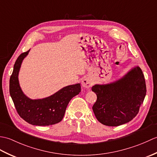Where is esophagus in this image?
Segmentation results:
<instances>
[{"label": "esophagus", "instance_id": "esophagus-1", "mask_svg": "<svg viewBox=\"0 0 157 157\" xmlns=\"http://www.w3.org/2000/svg\"><path fill=\"white\" fill-rule=\"evenodd\" d=\"M92 84V83L91 79L89 78H84L82 81V87H84V88H88L90 87Z\"/></svg>", "mask_w": 157, "mask_h": 157}]
</instances>
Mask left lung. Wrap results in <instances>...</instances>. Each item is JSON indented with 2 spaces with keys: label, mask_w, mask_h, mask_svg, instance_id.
I'll return each mask as SVG.
<instances>
[{
  "label": "left lung",
  "mask_w": 157,
  "mask_h": 157,
  "mask_svg": "<svg viewBox=\"0 0 157 157\" xmlns=\"http://www.w3.org/2000/svg\"><path fill=\"white\" fill-rule=\"evenodd\" d=\"M92 90L97 96L92 110L98 121L107 126H119L137 115L146 87L142 69L135 66L114 81L94 84Z\"/></svg>",
  "instance_id": "8db88e82"
}]
</instances>
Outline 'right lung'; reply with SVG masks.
<instances>
[{
  "mask_svg": "<svg viewBox=\"0 0 157 157\" xmlns=\"http://www.w3.org/2000/svg\"><path fill=\"white\" fill-rule=\"evenodd\" d=\"M29 51L20 55L15 63L9 82L10 95L19 116L29 124L38 126L56 124L63 119L71 99L80 92V84L65 86L45 98L32 99L28 97L20 86L19 73L23 59Z\"/></svg>",
  "mask_w": 157,
  "mask_h": 157,
  "instance_id": "right-lung-1",
  "label": "right lung"
}]
</instances>
